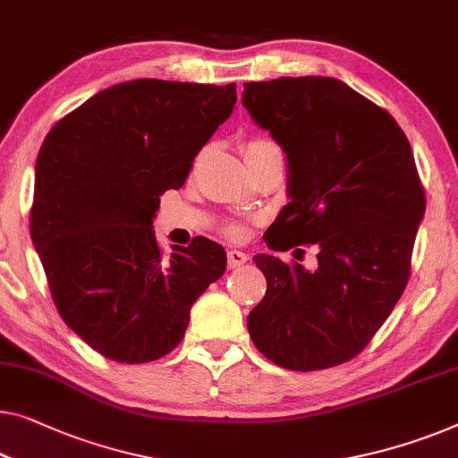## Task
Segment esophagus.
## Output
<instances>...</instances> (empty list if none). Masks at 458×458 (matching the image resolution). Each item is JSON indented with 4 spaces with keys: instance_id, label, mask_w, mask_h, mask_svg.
Listing matches in <instances>:
<instances>
[{
    "instance_id": "obj_1",
    "label": "esophagus",
    "mask_w": 458,
    "mask_h": 458,
    "mask_svg": "<svg viewBox=\"0 0 458 458\" xmlns=\"http://www.w3.org/2000/svg\"><path fill=\"white\" fill-rule=\"evenodd\" d=\"M245 262H248V254H243V251H240V250L227 251V267L229 268H240Z\"/></svg>"
}]
</instances>
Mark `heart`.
Returning a JSON list of instances; mask_svg holds the SVG:
<instances>
[{
    "label": "heart",
    "mask_w": 458,
    "mask_h": 458,
    "mask_svg": "<svg viewBox=\"0 0 458 458\" xmlns=\"http://www.w3.org/2000/svg\"><path fill=\"white\" fill-rule=\"evenodd\" d=\"M268 148H276V144L273 140H268V138H250L248 142H245L243 147V155H256V152H262V150H268ZM225 235L229 237V240H243L245 237V225L240 221H229L225 223Z\"/></svg>",
    "instance_id": "heart-1"
}]
</instances>
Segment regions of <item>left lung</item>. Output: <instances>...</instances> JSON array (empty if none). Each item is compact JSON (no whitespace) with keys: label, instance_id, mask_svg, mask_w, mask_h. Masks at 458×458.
I'll list each match as a JSON object with an SVG mask.
<instances>
[{"label":"left lung","instance_id":"1","mask_svg":"<svg viewBox=\"0 0 458 458\" xmlns=\"http://www.w3.org/2000/svg\"><path fill=\"white\" fill-rule=\"evenodd\" d=\"M243 107L287 152L289 196L264 242L318 245L306 270L254 256L267 293L250 311L258 351L276 366L314 372L360 355L411 276L426 194L405 131L336 78L243 84Z\"/></svg>","mask_w":458,"mask_h":458}]
</instances>
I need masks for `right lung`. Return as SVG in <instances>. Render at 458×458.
I'll use <instances>...</instances> for the list:
<instances>
[{
  "label": "right lung",
  "mask_w": 458,
  "mask_h": 458,
  "mask_svg": "<svg viewBox=\"0 0 458 458\" xmlns=\"http://www.w3.org/2000/svg\"><path fill=\"white\" fill-rule=\"evenodd\" d=\"M237 101L235 84L140 78L97 92L38 150L30 237L59 316L119 363L161 360L227 254L194 237L163 256L152 216Z\"/></svg>",
  "instance_id": "1"
}]
</instances>
